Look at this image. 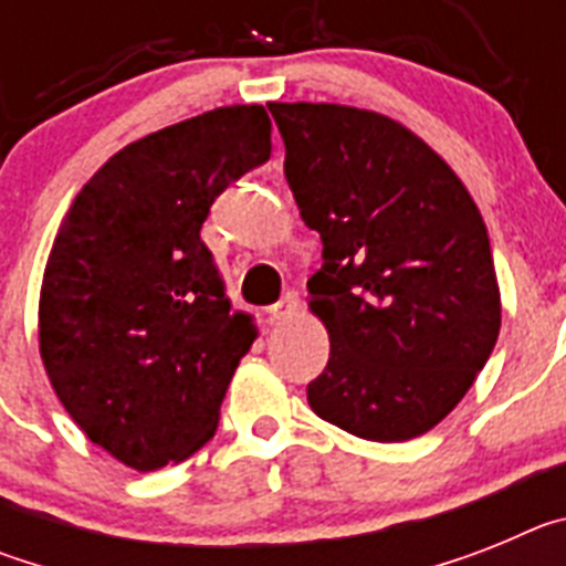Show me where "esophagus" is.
I'll list each match as a JSON object with an SVG mask.
<instances>
[{"label":"esophagus","instance_id":"1","mask_svg":"<svg viewBox=\"0 0 566 566\" xmlns=\"http://www.w3.org/2000/svg\"><path fill=\"white\" fill-rule=\"evenodd\" d=\"M297 308H300L297 292H286L277 303H274V306H269V319H289Z\"/></svg>","mask_w":566,"mask_h":566}]
</instances>
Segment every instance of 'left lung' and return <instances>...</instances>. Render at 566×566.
Here are the masks:
<instances>
[{"label": "left lung", "instance_id": "8db88e82", "mask_svg": "<svg viewBox=\"0 0 566 566\" xmlns=\"http://www.w3.org/2000/svg\"><path fill=\"white\" fill-rule=\"evenodd\" d=\"M269 109L300 218L323 240L308 306L332 354L308 405L359 439L422 437L468 394L502 326L482 214L457 172L388 115Z\"/></svg>", "mask_w": 566, "mask_h": 566}]
</instances>
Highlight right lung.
<instances>
[{
  "instance_id": "1",
  "label": "right lung",
  "mask_w": 566,
  "mask_h": 566,
  "mask_svg": "<svg viewBox=\"0 0 566 566\" xmlns=\"http://www.w3.org/2000/svg\"><path fill=\"white\" fill-rule=\"evenodd\" d=\"M272 155L260 104L209 109L115 153L59 227L39 352L64 411L135 470L214 437L252 317L232 312L201 240L214 198Z\"/></svg>"
}]
</instances>
